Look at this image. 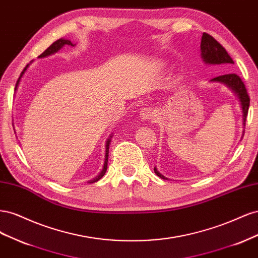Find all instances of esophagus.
I'll use <instances>...</instances> for the list:
<instances>
[{
    "label": "esophagus",
    "mask_w": 258,
    "mask_h": 258,
    "mask_svg": "<svg viewBox=\"0 0 258 258\" xmlns=\"http://www.w3.org/2000/svg\"><path fill=\"white\" fill-rule=\"evenodd\" d=\"M140 117H141L143 120H151L155 117V112L152 108H143V110L140 112Z\"/></svg>",
    "instance_id": "1"
}]
</instances>
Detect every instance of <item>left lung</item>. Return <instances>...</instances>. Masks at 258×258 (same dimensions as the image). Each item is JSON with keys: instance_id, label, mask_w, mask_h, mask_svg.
Listing matches in <instances>:
<instances>
[{"instance_id": "obj_1", "label": "left lung", "mask_w": 258, "mask_h": 258, "mask_svg": "<svg viewBox=\"0 0 258 258\" xmlns=\"http://www.w3.org/2000/svg\"><path fill=\"white\" fill-rule=\"evenodd\" d=\"M200 49H201V58L204 59V62L206 64H212V66L221 64V66H224V68L229 69L230 64L235 63L223 46L218 43L213 36H211L206 32L202 34V37H201ZM211 82L224 84L235 92V95L238 97L241 104L242 114H243L242 115V118H243L242 123H243V128H244L246 116L248 112V106H249V97L247 95V91L243 82H242L240 77L235 73H226L220 76H216L214 79L211 80ZM242 136H244V130ZM154 171L160 178L168 179L166 176H163L157 169H156V167L154 168Z\"/></svg>"}]
</instances>
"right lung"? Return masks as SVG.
I'll return each mask as SVG.
<instances>
[{
	"label": "right lung",
	"instance_id": "add662e5",
	"mask_svg": "<svg viewBox=\"0 0 258 258\" xmlns=\"http://www.w3.org/2000/svg\"><path fill=\"white\" fill-rule=\"evenodd\" d=\"M64 45H71V46H75V44H73L71 41L70 40H64V38H59V40H57L56 42H53L49 47L46 49L42 54H40V56H38V58H45V57H48V56H50V54H53V53H56L57 51H59L62 47H63ZM29 67V64L25 68V70H23L22 71V73H21V75H20V77L18 79V81H17V84H16V88L15 89H17V86H18V84H19V82H20V79L22 77V75H23V73H25V71L27 70V68ZM111 138H112V136L107 139V141H106V146H105V161H104V166H103V169H102V171H101V173L97 176V177H95L93 179H91V181H89L88 183H95V182H97V181H99V179L102 177L104 174H105V172H106V169H107V160H108V148H110V143H111Z\"/></svg>",
	"mask_w": 258,
	"mask_h": 258
}]
</instances>
